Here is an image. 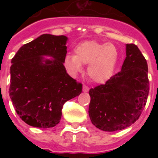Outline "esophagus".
<instances>
[{"instance_id":"34e87169","label":"esophagus","mask_w":158,"mask_h":158,"mask_svg":"<svg viewBox=\"0 0 158 158\" xmlns=\"http://www.w3.org/2000/svg\"><path fill=\"white\" fill-rule=\"evenodd\" d=\"M89 88L88 86H86V85H84L83 86V91L84 92H89Z\"/></svg>"}]
</instances>
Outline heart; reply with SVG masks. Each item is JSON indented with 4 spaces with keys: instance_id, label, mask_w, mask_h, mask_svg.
Returning a JSON list of instances; mask_svg holds the SVG:
<instances>
[{
    "instance_id": "b5f03b06",
    "label": "heart",
    "mask_w": 158,
    "mask_h": 158,
    "mask_svg": "<svg viewBox=\"0 0 158 158\" xmlns=\"http://www.w3.org/2000/svg\"><path fill=\"white\" fill-rule=\"evenodd\" d=\"M74 55H67L64 65L72 74L88 64L87 73L95 83H105L112 76L118 59V52L112 44H103L96 41H85L74 48Z\"/></svg>"
}]
</instances>
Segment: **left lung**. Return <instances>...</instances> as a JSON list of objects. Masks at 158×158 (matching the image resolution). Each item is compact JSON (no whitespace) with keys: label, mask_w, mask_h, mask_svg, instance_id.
<instances>
[{"label":"left lung","mask_w":158,"mask_h":158,"mask_svg":"<svg viewBox=\"0 0 158 158\" xmlns=\"http://www.w3.org/2000/svg\"><path fill=\"white\" fill-rule=\"evenodd\" d=\"M148 93L147 60L137 46L129 43L121 70L89 90L90 120L103 131L124 130L139 118Z\"/></svg>","instance_id":"left-lung-1"}]
</instances>
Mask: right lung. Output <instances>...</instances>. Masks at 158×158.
<instances>
[{
	"mask_svg": "<svg viewBox=\"0 0 158 158\" xmlns=\"http://www.w3.org/2000/svg\"><path fill=\"white\" fill-rule=\"evenodd\" d=\"M66 41L65 36L43 34L22 46L11 60L9 94L19 116L31 126L54 127L63 105L81 94L82 84L63 64ZM42 55L54 59L43 61Z\"/></svg>",
	"mask_w": 158,
	"mask_h": 158,
	"instance_id": "obj_1",
	"label": "right lung"
}]
</instances>
